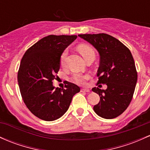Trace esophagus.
Masks as SVG:
<instances>
[{
    "instance_id": "1",
    "label": "esophagus",
    "mask_w": 150,
    "mask_h": 150,
    "mask_svg": "<svg viewBox=\"0 0 150 150\" xmlns=\"http://www.w3.org/2000/svg\"><path fill=\"white\" fill-rule=\"evenodd\" d=\"M81 92H85V93H89V92H90V90H89V89H86V88H82L81 89Z\"/></svg>"
}]
</instances>
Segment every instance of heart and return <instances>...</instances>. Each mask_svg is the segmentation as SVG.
Wrapping results in <instances>:
<instances>
[{
  "instance_id": "1",
  "label": "heart",
  "mask_w": 150,
  "mask_h": 150,
  "mask_svg": "<svg viewBox=\"0 0 150 150\" xmlns=\"http://www.w3.org/2000/svg\"><path fill=\"white\" fill-rule=\"evenodd\" d=\"M78 51L80 53L83 55V57L85 59H86L88 56H90L92 54H95L93 47L87 45H80L78 47ZM67 55V50H65L62 52V53L60 55V63L61 66H64L65 64V60ZM90 78V75L88 74H82V73H76L73 75L72 77V81L75 82V83L78 85H85L86 83V81Z\"/></svg>"
}]
</instances>
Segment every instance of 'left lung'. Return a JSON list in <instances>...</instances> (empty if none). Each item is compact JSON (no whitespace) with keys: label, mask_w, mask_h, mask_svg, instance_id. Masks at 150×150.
Masks as SVG:
<instances>
[{"label":"left lung","mask_w":150,"mask_h":150,"mask_svg":"<svg viewBox=\"0 0 150 150\" xmlns=\"http://www.w3.org/2000/svg\"><path fill=\"white\" fill-rule=\"evenodd\" d=\"M98 50L100 66L98 84L108 88L92 89L100 95V102L93 107L97 115L105 119L120 115L129 106L135 89L137 72L129 49L120 40L105 33L78 35Z\"/></svg>","instance_id":"8db88e82"}]
</instances>
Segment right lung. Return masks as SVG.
I'll use <instances>...</instances> for the list:
<instances>
[{"instance_id": "add662e5", "label": "right lung", "mask_w": 150, "mask_h": 150, "mask_svg": "<svg viewBox=\"0 0 150 150\" xmlns=\"http://www.w3.org/2000/svg\"><path fill=\"white\" fill-rule=\"evenodd\" d=\"M77 35H50L40 39L25 52L21 61L18 82L24 103L42 120L53 121L66 112L72 97L80 89L67 82L65 88L53 87L60 70V55Z\"/></svg>"}]
</instances>
